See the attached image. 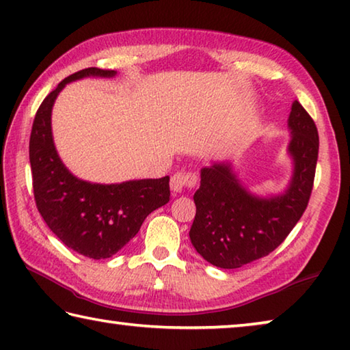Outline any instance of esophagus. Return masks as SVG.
Instances as JSON below:
<instances>
[{"mask_svg":"<svg viewBox=\"0 0 350 350\" xmlns=\"http://www.w3.org/2000/svg\"><path fill=\"white\" fill-rule=\"evenodd\" d=\"M198 183V176L195 172H176L170 178V189L174 192H181L183 189L195 187Z\"/></svg>","mask_w":350,"mask_h":350,"instance_id":"esophagus-1","label":"esophagus"}]
</instances>
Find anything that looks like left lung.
<instances>
[{"label": "left lung", "instance_id": "1", "mask_svg": "<svg viewBox=\"0 0 350 350\" xmlns=\"http://www.w3.org/2000/svg\"><path fill=\"white\" fill-rule=\"evenodd\" d=\"M292 176L283 193L258 197L241 185L230 161L201 169L193 195L197 213L189 232L197 252L211 265L237 269L277 249L308 207L318 159V131L298 101L287 120Z\"/></svg>", "mask_w": 350, "mask_h": 350}]
</instances>
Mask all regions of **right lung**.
<instances>
[{
  "label": "right lung",
  "instance_id": "obj_1",
  "mask_svg": "<svg viewBox=\"0 0 350 350\" xmlns=\"http://www.w3.org/2000/svg\"><path fill=\"white\" fill-rule=\"evenodd\" d=\"M115 70L89 67L64 78L41 103L29 143L35 203L42 219L67 247L94 260L110 258L138 234L158 207L169 203V176L98 185L77 178L61 161L52 137V107L67 83L112 78Z\"/></svg>",
  "mask_w": 350,
  "mask_h": 350
}]
</instances>
